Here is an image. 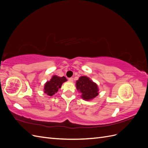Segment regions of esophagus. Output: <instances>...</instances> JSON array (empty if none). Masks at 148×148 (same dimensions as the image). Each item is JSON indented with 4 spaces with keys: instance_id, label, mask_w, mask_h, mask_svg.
I'll use <instances>...</instances> for the list:
<instances>
[{
    "instance_id": "esophagus-1",
    "label": "esophagus",
    "mask_w": 148,
    "mask_h": 148,
    "mask_svg": "<svg viewBox=\"0 0 148 148\" xmlns=\"http://www.w3.org/2000/svg\"><path fill=\"white\" fill-rule=\"evenodd\" d=\"M69 81L70 82H73V78H69Z\"/></svg>"
}]
</instances>
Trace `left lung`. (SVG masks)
<instances>
[{
	"instance_id": "obj_1",
	"label": "left lung",
	"mask_w": 148,
	"mask_h": 148,
	"mask_svg": "<svg viewBox=\"0 0 148 148\" xmlns=\"http://www.w3.org/2000/svg\"><path fill=\"white\" fill-rule=\"evenodd\" d=\"M76 88L82 94L81 97L84 101H90L99 95L97 84L86 76H82L76 82Z\"/></svg>"
}]
</instances>
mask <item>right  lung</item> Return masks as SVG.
Here are the masks:
<instances>
[{"mask_svg":"<svg viewBox=\"0 0 148 148\" xmlns=\"http://www.w3.org/2000/svg\"><path fill=\"white\" fill-rule=\"evenodd\" d=\"M66 81L67 79L65 77H60L57 75H53L51 79L44 84V92L48 96H53L62 87V84Z\"/></svg>","mask_w":148,"mask_h":148,"instance_id":"add662e5","label":"right lung"}]
</instances>
